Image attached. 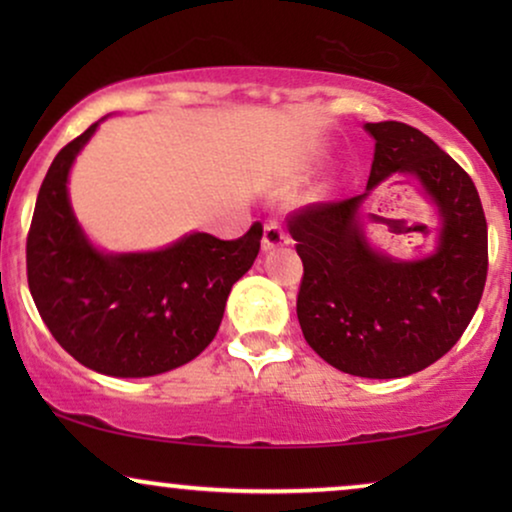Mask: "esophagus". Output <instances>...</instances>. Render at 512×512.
I'll return each mask as SVG.
<instances>
[{
	"label": "esophagus",
	"mask_w": 512,
	"mask_h": 512,
	"mask_svg": "<svg viewBox=\"0 0 512 512\" xmlns=\"http://www.w3.org/2000/svg\"><path fill=\"white\" fill-rule=\"evenodd\" d=\"M282 244H289V233H286L282 223L270 219L265 223V230H263V249H275V247H282Z\"/></svg>",
	"instance_id": "1"
}]
</instances>
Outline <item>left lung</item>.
Masks as SVG:
<instances>
[{
	"label": "left lung",
	"mask_w": 512,
	"mask_h": 512,
	"mask_svg": "<svg viewBox=\"0 0 512 512\" xmlns=\"http://www.w3.org/2000/svg\"><path fill=\"white\" fill-rule=\"evenodd\" d=\"M366 130L375 139L366 193L286 221L303 261L296 312L307 345L342 373L391 380L436 363L471 324L487 282V221L473 179L424 132L398 121ZM396 171L415 176L441 214L437 249L415 262L375 252L358 219L365 195Z\"/></svg>",
	"instance_id": "left-lung-1"
}]
</instances>
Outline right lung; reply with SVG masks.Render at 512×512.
Instances as JSON below:
<instances>
[{"instance_id": "add662e5", "label": "right lung", "mask_w": 512, "mask_h": 512, "mask_svg": "<svg viewBox=\"0 0 512 512\" xmlns=\"http://www.w3.org/2000/svg\"><path fill=\"white\" fill-rule=\"evenodd\" d=\"M48 167L27 233V284L60 347L95 373L151 377L193 361L219 331L228 293L254 265L263 226L237 240L191 233L160 251H97L69 205L67 177L93 132Z\"/></svg>"}]
</instances>
